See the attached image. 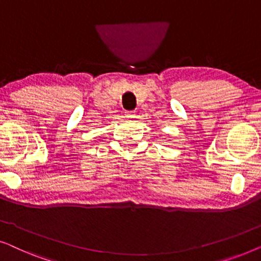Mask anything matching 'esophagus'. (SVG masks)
Masks as SVG:
<instances>
[{"label":"esophagus","mask_w":261,"mask_h":261,"mask_svg":"<svg viewBox=\"0 0 261 261\" xmlns=\"http://www.w3.org/2000/svg\"><path fill=\"white\" fill-rule=\"evenodd\" d=\"M126 117H129V119H133V117H135V112H126Z\"/></svg>","instance_id":"1"}]
</instances>
